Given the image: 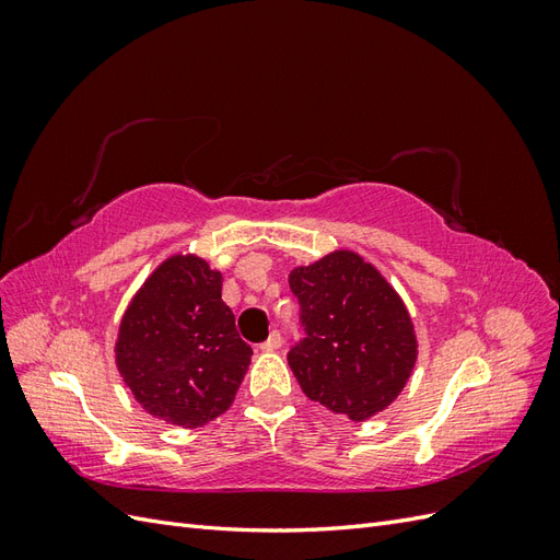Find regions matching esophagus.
<instances>
[{
	"label": "esophagus",
	"mask_w": 560,
	"mask_h": 560,
	"mask_svg": "<svg viewBox=\"0 0 560 560\" xmlns=\"http://www.w3.org/2000/svg\"><path fill=\"white\" fill-rule=\"evenodd\" d=\"M280 348H282V336L278 331H270V336L261 343V350L273 352V350H280Z\"/></svg>",
	"instance_id": "obj_1"
}]
</instances>
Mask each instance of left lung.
<instances>
[{"label":"left lung","instance_id":"left-lung-1","mask_svg":"<svg viewBox=\"0 0 560 560\" xmlns=\"http://www.w3.org/2000/svg\"><path fill=\"white\" fill-rule=\"evenodd\" d=\"M290 287L306 338L287 360L306 397L350 420L385 411L418 360L413 319L395 287L352 249L292 268Z\"/></svg>","mask_w":560,"mask_h":560}]
</instances>
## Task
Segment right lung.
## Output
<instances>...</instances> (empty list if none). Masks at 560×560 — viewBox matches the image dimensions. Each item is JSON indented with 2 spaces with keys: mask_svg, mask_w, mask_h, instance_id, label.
Returning <instances> with one entry per match:
<instances>
[{
  "mask_svg": "<svg viewBox=\"0 0 560 560\" xmlns=\"http://www.w3.org/2000/svg\"><path fill=\"white\" fill-rule=\"evenodd\" d=\"M222 273L198 254H173L144 280L118 325V374L165 425L222 416L247 374L252 348L222 301Z\"/></svg>",
  "mask_w": 560,
  "mask_h": 560,
  "instance_id": "obj_1",
  "label": "right lung"
}]
</instances>
